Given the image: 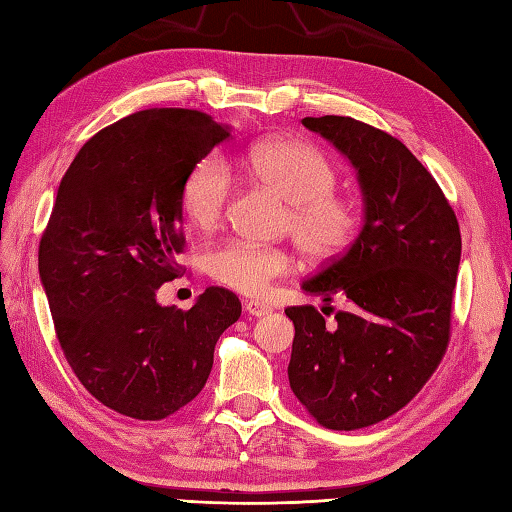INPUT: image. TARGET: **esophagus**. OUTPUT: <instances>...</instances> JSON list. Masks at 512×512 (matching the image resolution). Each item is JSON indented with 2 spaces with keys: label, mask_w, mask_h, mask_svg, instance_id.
Masks as SVG:
<instances>
[{
  "label": "esophagus",
  "mask_w": 512,
  "mask_h": 512,
  "mask_svg": "<svg viewBox=\"0 0 512 512\" xmlns=\"http://www.w3.org/2000/svg\"><path fill=\"white\" fill-rule=\"evenodd\" d=\"M244 308H246L248 314H253V317H264V314L270 312L266 303H259V301H246Z\"/></svg>",
  "instance_id": "34e87169"
}]
</instances>
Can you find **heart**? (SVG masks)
Masks as SVG:
<instances>
[{
	"instance_id": "b5f03b06",
	"label": "heart",
	"mask_w": 512,
	"mask_h": 512,
	"mask_svg": "<svg viewBox=\"0 0 512 512\" xmlns=\"http://www.w3.org/2000/svg\"><path fill=\"white\" fill-rule=\"evenodd\" d=\"M250 176L275 189L288 202L286 228L310 262H330L352 246L363 224L356 200L336 193L341 171L317 145L297 138H273L244 154ZM231 195V169L222 156L200 158L182 180L180 206L198 228L222 220ZM209 275L244 295H262L275 279L290 273L284 248L259 246L242 239H224L206 248Z\"/></svg>"
}]
</instances>
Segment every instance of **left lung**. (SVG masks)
<instances>
[{
    "mask_svg": "<svg viewBox=\"0 0 512 512\" xmlns=\"http://www.w3.org/2000/svg\"><path fill=\"white\" fill-rule=\"evenodd\" d=\"M350 158L365 224L343 255L303 281L325 306H290V389L310 416L354 431L394 416L436 372L451 339L460 224L422 162L383 129L350 116L303 118ZM341 296L346 310L329 306ZM335 313L324 328L323 313Z\"/></svg>",
    "mask_w": 512,
    "mask_h": 512,
    "instance_id": "1",
    "label": "left lung"
}]
</instances>
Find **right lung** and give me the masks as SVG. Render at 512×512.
<instances>
[{"label":"right lung","mask_w":512,"mask_h":512,"mask_svg":"<svg viewBox=\"0 0 512 512\" xmlns=\"http://www.w3.org/2000/svg\"><path fill=\"white\" fill-rule=\"evenodd\" d=\"M228 136L198 110H143L94 134L59 184L39 277L72 372L123 416L162 420L189 405L242 314L220 286L191 310L156 301L182 273V180Z\"/></svg>","instance_id":"obj_1"}]
</instances>
